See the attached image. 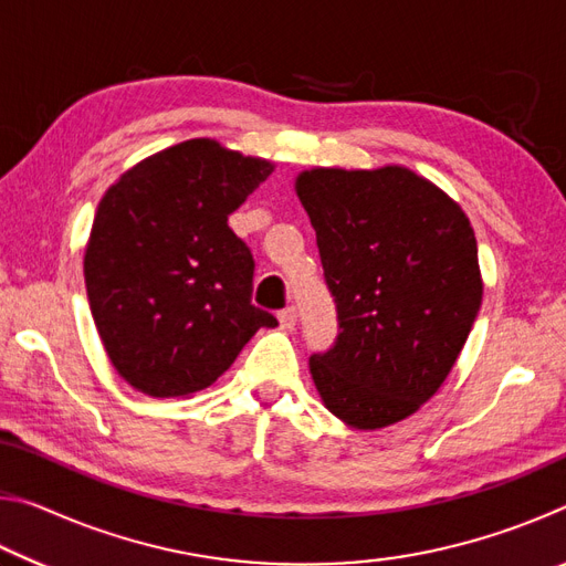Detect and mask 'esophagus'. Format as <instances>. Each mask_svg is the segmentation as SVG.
Segmentation results:
<instances>
[{
  "mask_svg": "<svg viewBox=\"0 0 566 566\" xmlns=\"http://www.w3.org/2000/svg\"><path fill=\"white\" fill-rule=\"evenodd\" d=\"M276 319H280V327L292 332L296 327V310L294 306H286V310H282L280 314H276Z\"/></svg>",
  "mask_w": 566,
  "mask_h": 566,
  "instance_id": "1",
  "label": "esophagus"
}]
</instances>
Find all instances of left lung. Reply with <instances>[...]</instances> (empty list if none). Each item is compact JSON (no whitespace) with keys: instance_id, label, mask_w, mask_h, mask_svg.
<instances>
[{"instance_id":"1","label":"left lung","mask_w":566,"mask_h":566,"mask_svg":"<svg viewBox=\"0 0 566 566\" xmlns=\"http://www.w3.org/2000/svg\"><path fill=\"white\" fill-rule=\"evenodd\" d=\"M294 191L339 319L334 347L310 357L314 387L344 424H397L437 395L472 332L484 292L474 229L399 165L304 169Z\"/></svg>"}]
</instances>
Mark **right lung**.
<instances>
[{"instance_id": "add662e5", "label": "right lung", "mask_w": 566, "mask_h": 566, "mask_svg": "<svg viewBox=\"0 0 566 566\" xmlns=\"http://www.w3.org/2000/svg\"><path fill=\"white\" fill-rule=\"evenodd\" d=\"M274 171L217 139L142 159L104 191L84 284L117 375L142 395L189 397L224 375L260 327L254 260L229 214Z\"/></svg>"}]
</instances>
